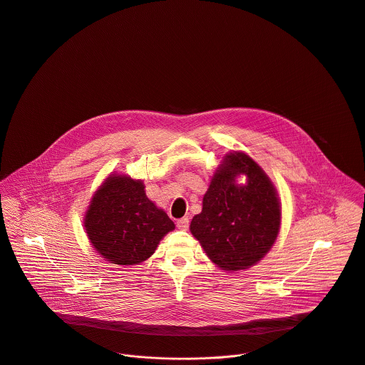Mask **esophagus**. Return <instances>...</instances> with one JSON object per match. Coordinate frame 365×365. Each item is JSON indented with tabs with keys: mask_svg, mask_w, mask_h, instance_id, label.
Returning <instances> with one entry per match:
<instances>
[{
	"mask_svg": "<svg viewBox=\"0 0 365 365\" xmlns=\"http://www.w3.org/2000/svg\"><path fill=\"white\" fill-rule=\"evenodd\" d=\"M178 227L180 229V230H187V227H189V219L187 217H182V219H179L178 220Z\"/></svg>",
	"mask_w": 365,
	"mask_h": 365,
	"instance_id": "esophagus-1",
	"label": "esophagus"
}]
</instances>
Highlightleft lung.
<instances>
[{
    "label": "left lung",
    "instance_id": "obj_1",
    "mask_svg": "<svg viewBox=\"0 0 365 365\" xmlns=\"http://www.w3.org/2000/svg\"><path fill=\"white\" fill-rule=\"evenodd\" d=\"M239 175L247 176L246 184L235 182ZM280 225L274 183L247 153L233 150L215 170L190 233L220 270L233 273L250 269L270 252Z\"/></svg>",
    "mask_w": 365,
    "mask_h": 365
}]
</instances>
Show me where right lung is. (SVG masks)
<instances>
[{"instance_id": "add662e5", "label": "right lung", "mask_w": 365, "mask_h": 365, "mask_svg": "<svg viewBox=\"0 0 365 365\" xmlns=\"http://www.w3.org/2000/svg\"><path fill=\"white\" fill-rule=\"evenodd\" d=\"M83 227L105 262L135 266L155 253L175 223L146 196L140 179L110 173L93 192Z\"/></svg>"}]
</instances>
